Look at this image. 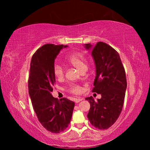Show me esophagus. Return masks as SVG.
Instances as JSON below:
<instances>
[{"label":"esophagus","mask_w":150,"mask_h":150,"mask_svg":"<svg viewBox=\"0 0 150 150\" xmlns=\"http://www.w3.org/2000/svg\"><path fill=\"white\" fill-rule=\"evenodd\" d=\"M82 100H83L82 98H76V99H74V101H75L76 103H79V102L81 101Z\"/></svg>","instance_id":"34e87169"}]
</instances>
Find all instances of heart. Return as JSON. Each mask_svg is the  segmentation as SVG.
Masks as SVG:
<instances>
[{"label": "heart", "mask_w": 150, "mask_h": 150, "mask_svg": "<svg viewBox=\"0 0 150 150\" xmlns=\"http://www.w3.org/2000/svg\"><path fill=\"white\" fill-rule=\"evenodd\" d=\"M67 61L72 65L78 68L81 71L87 69L88 61L83 54L79 52L72 53L67 56ZM54 74L57 79H61L64 75V68L59 63H55L53 68ZM68 91L74 94H79L82 91V88L80 86L73 84H71L68 88Z\"/></svg>", "instance_id": "b5f03b06"}]
</instances>
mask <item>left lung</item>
<instances>
[{"instance_id": "1", "label": "left lung", "mask_w": 150, "mask_h": 150, "mask_svg": "<svg viewBox=\"0 0 150 150\" xmlns=\"http://www.w3.org/2000/svg\"><path fill=\"white\" fill-rule=\"evenodd\" d=\"M87 49L92 48L86 44ZM96 64V77L92 92L100 94L96 101L92 96L86 98L90 103L88 120L94 127L107 129L118 118L125 97L127 86L125 70L118 52L110 45L98 42L92 48Z\"/></svg>"}]
</instances>
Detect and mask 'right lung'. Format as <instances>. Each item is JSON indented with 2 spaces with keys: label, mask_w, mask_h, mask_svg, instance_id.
Segmentation results:
<instances>
[{
  "label": "right lung",
  "mask_w": 150,
  "mask_h": 150,
  "mask_svg": "<svg viewBox=\"0 0 150 150\" xmlns=\"http://www.w3.org/2000/svg\"><path fill=\"white\" fill-rule=\"evenodd\" d=\"M67 46L47 44L32 57L28 79L29 94L40 124L47 131L59 133L69 126L74 103L66 98L58 100L51 94L56 83L54 60L62 47Z\"/></svg>",
  "instance_id": "obj_1"
}]
</instances>
